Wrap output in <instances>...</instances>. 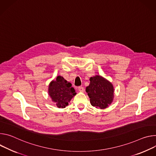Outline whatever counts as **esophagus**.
Returning a JSON list of instances; mask_svg holds the SVG:
<instances>
[{
    "instance_id": "34e87169",
    "label": "esophagus",
    "mask_w": 156,
    "mask_h": 156,
    "mask_svg": "<svg viewBox=\"0 0 156 156\" xmlns=\"http://www.w3.org/2000/svg\"><path fill=\"white\" fill-rule=\"evenodd\" d=\"M78 89H79V90L80 92H84V88H83V87H82V86H80V87H79Z\"/></svg>"
}]
</instances>
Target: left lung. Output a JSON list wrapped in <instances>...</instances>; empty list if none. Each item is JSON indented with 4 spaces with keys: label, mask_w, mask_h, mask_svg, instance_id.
Instances as JSON below:
<instances>
[{
    "label": "left lung",
    "mask_w": 156,
    "mask_h": 156,
    "mask_svg": "<svg viewBox=\"0 0 156 156\" xmlns=\"http://www.w3.org/2000/svg\"><path fill=\"white\" fill-rule=\"evenodd\" d=\"M90 81L85 90L90 98L91 105L100 109L106 108L113 99V85L100 76L90 77Z\"/></svg>",
    "instance_id": "left-lung-1"
}]
</instances>
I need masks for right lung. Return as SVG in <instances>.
<instances>
[{
	"mask_svg": "<svg viewBox=\"0 0 156 156\" xmlns=\"http://www.w3.org/2000/svg\"><path fill=\"white\" fill-rule=\"evenodd\" d=\"M48 92L52 100L56 103V106L62 108L67 106L68 103L76 94L72 84L61 76H58L55 80L50 83Z\"/></svg>",
	"mask_w": 156,
	"mask_h": 156,
	"instance_id": "right-lung-1",
	"label": "right lung"
}]
</instances>
